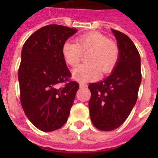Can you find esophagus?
<instances>
[{
	"mask_svg": "<svg viewBox=\"0 0 158 158\" xmlns=\"http://www.w3.org/2000/svg\"><path fill=\"white\" fill-rule=\"evenodd\" d=\"M79 87L80 88H85V87H87V84H84V83H79Z\"/></svg>",
	"mask_w": 158,
	"mask_h": 158,
	"instance_id": "34e87169",
	"label": "esophagus"
}]
</instances>
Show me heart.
Returning a JSON list of instances; mask_svg holds the SVG:
<instances>
[{"instance_id":"1","label":"heart","mask_w":158,"mask_h":158,"mask_svg":"<svg viewBox=\"0 0 158 158\" xmlns=\"http://www.w3.org/2000/svg\"><path fill=\"white\" fill-rule=\"evenodd\" d=\"M64 61L69 66L78 65L83 53L90 52L88 56L89 64H80L73 71L74 79L86 82L97 79L100 74L113 70L120 57V49L113 41L108 40L99 32H89L77 37L76 43L65 42L61 48Z\"/></svg>"}]
</instances>
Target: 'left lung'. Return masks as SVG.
<instances>
[{
  "mask_svg": "<svg viewBox=\"0 0 158 158\" xmlns=\"http://www.w3.org/2000/svg\"><path fill=\"white\" fill-rule=\"evenodd\" d=\"M120 57L112 73L98 83L89 84V102L94 125L102 131H111L125 122L135 106L141 84L140 56L131 39L112 29Z\"/></svg>",
  "mask_w": 158,
  "mask_h": 158,
  "instance_id": "8db88e82",
  "label": "left lung"
}]
</instances>
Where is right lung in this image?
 Instances as JSON below:
<instances>
[{
  "instance_id": "1",
  "label": "right lung",
  "mask_w": 158,
  "mask_h": 158,
  "mask_svg": "<svg viewBox=\"0 0 158 158\" xmlns=\"http://www.w3.org/2000/svg\"><path fill=\"white\" fill-rule=\"evenodd\" d=\"M77 31L58 24L44 26L22 48L18 72L21 105L31 123L44 132L64 125L79 88L69 79L71 74L61 52L63 44Z\"/></svg>"
}]
</instances>
